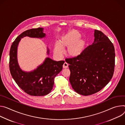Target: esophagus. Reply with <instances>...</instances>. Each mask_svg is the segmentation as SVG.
I'll list each match as a JSON object with an SVG mask.
<instances>
[{"label":"esophagus","mask_w":125,"mask_h":125,"mask_svg":"<svg viewBox=\"0 0 125 125\" xmlns=\"http://www.w3.org/2000/svg\"><path fill=\"white\" fill-rule=\"evenodd\" d=\"M68 64L67 62H64V63H63V68H67V67H68Z\"/></svg>","instance_id":"obj_1"}]
</instances>
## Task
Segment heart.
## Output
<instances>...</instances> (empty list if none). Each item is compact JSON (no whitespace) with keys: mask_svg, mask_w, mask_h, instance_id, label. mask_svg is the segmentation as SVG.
Listing matches in <instances>:
<instances>
[{"mask_svg":"<svg viewBox=\"0 0 125 125\" xmlns=\"http://www.w3.org/2000/svg\"><path fill=\"white\" fill-rule=\"evenodd\" d=\"M78 37L79 34L74 31L69 33L65 37L62 39L60 41V43H58L55 44L54 49V52L58 55H62L64 52L63 47L70 45ZM80 46L81 42L80 41H78L73 43L68 48L67 51L69 54L73 55L78 54L80 50Z\"/></svg>","mask_w":125,"mask_h":125,"instance_id":"b5f03b06","label":"heart"}]
</instances>
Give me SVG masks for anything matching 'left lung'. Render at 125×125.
<instances>
[{
    "mask_svg": "<svg viewBox=\"0 0 125 125\" xmlns=\"http://www.w3.org/2000/svg\"><path fill=\"white\" fill-rule=\"evenodd\" d=\"M94 41L77 56L66 58L70 82L77 93L87 96L98 92L112 79L115 52L113 43L101 31L95 30Z\"/></svg>",
    "mask_w": 125,
    "mask_h": 125,
    "instance_id": "obj_1",
    "label": "left lung"
}]
</instances>
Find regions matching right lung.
<instances>
[{
	"label": "right lung",
	"mask_w": 125,
	"mask_h": 125,
	"mask_svg": "<svg viewBox=\"0 0 125 125\" xmlns=\"http://www.w3.org/2000/svg\"><path fill=\"white\" fill-rule=\"evenodd\" d=\"M43 28L26 30L19 35L13 42L10 50L9 70L11 74L18 86L31 96H41L48 94L52 90L54 77L62 70L64 61H54L47 58L36 70L26 73L20 68L17 60V46L21 38L25 36L43 38L45 36ZM49 51H48L49 53Z\"/></svg>",
	"instance_id": "1"
}]
</instances>
